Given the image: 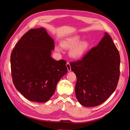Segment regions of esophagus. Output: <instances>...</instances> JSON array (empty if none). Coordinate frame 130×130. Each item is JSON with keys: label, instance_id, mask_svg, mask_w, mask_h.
Returning <instances> with one entry per match:
<instances>
[{"label": "esophagus", "instance_id": "34e87169", "mask_svg": "<svg viewBox=\"0 0 130 130\" xmlns=\"http://www.w3.org/2000/svg\"><path fill=\"white\" fill-rule=\"evenodd\" d=\"M66 66H67V69H68V72L71 71V67H70V63L69 62H67Z\"/></svg>", "mask_w": 130, "mask_h": 130}]
</instances>
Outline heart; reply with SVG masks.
<instances>
[{
    "mask_svg": "<svg viewBox=\"0 0 130 130\" xmlns=\"http://www.w3.org/2000/svg\"><path fill=\"white\" fill-rule=\"evenodd\" d=\"M80 35H76L66 38L61 42V46L63 48L70 49L69 56L73 58L77 59L82 57L86 52L89 46L88 41H81ZM60 46L56 45L55 49L57 52H61L62 48Z\"/></svg>",
    "mask_w": 130,
    "mask_h": 130,
    "instance_id": "b5f03b06",
    "label": "heart"
}]
</instances>
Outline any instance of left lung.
<instances>
[{"instance_id": "1", "label": "left lung", "mask_w": 130, "mask_h": 130, "mask_svg": "<svg viewBox=\"0 0 130 130\" xmlns=\"http://www.w3.org/2000/svg\"><path fill=\"white\" fill-rule=\"evenodd\" d=\"M120 62L118 50L111 36L105 32L97 46L81 60L70 63L77 77L75 94L80 104L94 107L108 99L117 88Z\"/></svg>"}]
</instances>
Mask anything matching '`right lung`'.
<instances>
[{"label":"right lung","mask_w":130,"mask_h":130,"mask_svg":"<svg viewBox=\"0 0 130 130\" xmlns=\"http://www.w3.org/2000/svg\"><path fill=\"white\" fill-rule=\"evenodd\" d=\"M54 40L44 27L30 29L18 41L11 55V68L15 88L27 100L48 101L57 84L68 72L66 61L51 57Z\"/></svg>","instance_id":"obj_1"}]
</instances>
